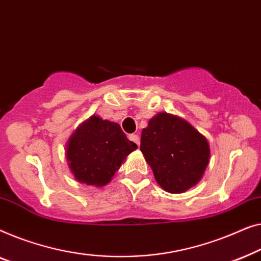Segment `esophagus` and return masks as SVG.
I'll use <instances>...</instances> for the list:
<instances>
[{
    "label": "esophagus",
    "instance_id": "1",
    "mask_svg": "<svg viewBox=\"0 0 261 261\" xmlns=\"http://www.w3.org/2000/svg\"><path fill=\"white\" fill-rule=\"evenodd\" d=\"M129 139L131 142L136 143V144L139 145V143H141V139H139V136L138 135H135V134H131L129 135Z\"/></svg>",
    "mask_w": 261,
    "mask_h": 261
}]
</instances>
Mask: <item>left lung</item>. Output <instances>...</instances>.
<instances>
[{"label":"left lung","mask_w":261,"mask_h":261,"mask_svg":"<svg viewBox=\"0 0 261 261\" xmlns=\"http://www.w3.org/2000/svg\"><path fill=\"white\" fill-rule=\"evenodd\" d=\"M141 151L157 183L171 194L197 185L211 157L204 136L187 120L167 112L157 113L142 130Z\"/></svg>","instance_id":"left-lung-1"}]
</instances>
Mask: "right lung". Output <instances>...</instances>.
<instances>
[{
	"label": "right lung",
	"mask_w": 261,
	"mask_h": 261,
	"mask_svg": "<svg viewBox=\"0 0 261 261\" xmlns=\"http://www.w3.org/2000/svg\"><path fill=\"white\" fill-rule=\"evenodd\" d=\"M136 149V143L126 138L119 124L93 115L69 137L66 159L76 181L102 187Z\"/></svg>",
	"instance_id": "add662e5"
}]
</instances>
